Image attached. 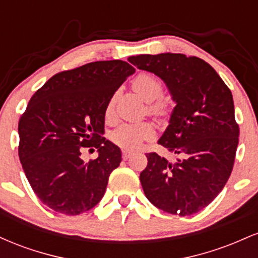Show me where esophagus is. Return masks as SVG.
Returning <instances> with one entry per match:
<instances>
[{
	"instance_id": "esophagus-1",
	"label": "esophagus",
	"mask_w": 258,
	"mask_h": 258,
	"mask_svg": "<svg viewBox=\"0 0 258 258\" xmlns=\"http://www.w3.org/2000/svg\"><path fill=\"white\" fill-rule=\"evenodd\" d=\"M132 154H133V153L131 152V150L123 149V150H122V159H123V160H127V159L130 158V156L132 155Z\"/></svg>"
}]
</instances>
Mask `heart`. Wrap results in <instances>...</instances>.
<instances>
[{"label": "heart", "mask_w": 258, "mask_h": 258, "mask_svg": "<svg viewBox=\"0 0 258 258\" xmlns=\"http://www.w3.org/2000/svg\"><path fill=\"white\" fill-rule=\"evenodd\" d=\"M132 88L138 96L147 102H150L149 110L152 112H160L164 108L161 102L158 99L162 93L161 81L152 75V74L143 73L139 74L132 82ZM115 98L109 100L105 109V116L110 117L114 110ZM154 136V130L149 123H138V125H122L112 133V141L119 146L127 148V149H136L142 144V142L150 139Z\"/></svg>", "instance_id": "1"}]
</instances>
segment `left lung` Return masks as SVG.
Here are the masks:
<instances>
[{
    "instance_id": "1",
    "label": "left lung",
    "mask_w": 258,
    "mask_h": 258,
    "mask_svg": "<svg viewBox=\"0 0 258 258\" xmlns=\"http://www.w3.org/2000/svg\"><path fill=\"white\" fill-rule=\"evenodd\" d=\"M128 61L161 79L176 103L158 141L173 158L147 154L139 176L144 194L167 214H197L232 173L239 142L232 92L200 58L161 53L133 55Z\"/></svg>"
}]
</instances>
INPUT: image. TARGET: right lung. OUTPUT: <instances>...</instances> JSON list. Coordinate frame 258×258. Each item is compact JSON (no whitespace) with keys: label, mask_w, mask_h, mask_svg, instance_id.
I'll return each instance as SVG.
<instances>
[{"label":"right lung","mask_w":258,"mask_h":258,"mask_svg":"<svg viewBox=\"0 0 258 258\" xmlns=\"http://www.w3.org/2000/svg\"><path fill=\"white\" fill-rule=\"evenodd\" d=\"M122 60H102L52 76L32 96L18 125L19 159L32 190L46 206L76 216L102 200L121 150L106 141L105 109L135 73ZM82 146L99 158L85 163Z\"/></svg>","instance_id":"obj_1"}]
</instances>
